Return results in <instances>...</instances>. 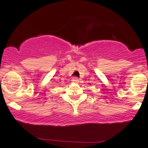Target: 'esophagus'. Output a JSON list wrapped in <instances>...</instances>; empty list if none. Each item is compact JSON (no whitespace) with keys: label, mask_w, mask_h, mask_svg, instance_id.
<instances>
[{"label":"esophagus","mask_w":148,"mask_h":148,"mask_svg":"<svg viewBox=\"0 0 148 148\" xmlns=\"http://www.w3.org/2000/svg\"><path fill=\"white\" fill-rule=\"evenodd\" d=\"M72 82H73V83H78L79 82V79L77 78V77H74L73 79H72Z\"/></svg>","instance_id":"1"}]
</instances>
